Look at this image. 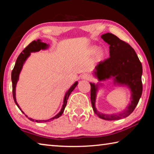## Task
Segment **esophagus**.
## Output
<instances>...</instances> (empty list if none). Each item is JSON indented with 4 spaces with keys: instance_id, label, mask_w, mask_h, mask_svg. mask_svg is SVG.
<instances>
[{
    "instance_id": "34e87169",
    "label": "esophagus",
    "mask_w": 154,
    "mask_h": 154,
    "mask_svg": "<svg viewBox=\"0 0 154 154\" xmlns=\"http://www.w3.org/2000/svg\"><path fill=\"white\" fill-rule=\"evenodd\" d=\"M82 79H85V80H90L91 79V76L90 75H89L88 73H84L83 75H82Z\"/></svg>"
}]
</instances>
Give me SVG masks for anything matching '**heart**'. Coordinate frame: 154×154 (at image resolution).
I'll return each mask as SVG.
<instances>
[{
	"label": "heart",
	"instance_id": "b5f03b06",
	"mask_svg": "<svg viewBox=\"0 0 154 154\" xmlns=\"http://www.w3.org/2000/svg\"><path fill=\"white\" fill-rule=\"evenodd\" d=\"M96 49L97 48H96V47H94V48H92V53H94V52L96 51ZM104 56V51L102 49H98L97 51V53H96V58L97 59H101Z\"/></svg>",
	"mask_w": 154,
	"mask_h": 154
}]
</instances>
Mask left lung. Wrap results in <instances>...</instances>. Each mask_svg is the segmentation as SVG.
Segmentation results:
<instances>
[{
    "label": "left lung",
    "mask_w": 154,
    "mask_h": 154,
    "mask_svg": "<svg viewBox=\"0 0 154 154\" xmlns=\"http://www.w3.org/2000/svg\"><path fill=\"white\" fill-rule=\"evenodd\" d=\"M101 38L109 45L110 57L100 62L95 67L94 75L100 82L90 83V98L93 110L99 118L106 120H117L131 114L136 107L143 92L142 64L134 49L111 33H106ZM112 78L115 85L128 87L131 93V103L127 109L117 114H104L95 108V98L99 88L103 86L100 81Z\"/></svg>",
    "instance_id": "1"
}]
</instances>
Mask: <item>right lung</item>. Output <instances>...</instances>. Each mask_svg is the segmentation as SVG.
<instances>
[{
  "label": "right lung",
  "mask_w": 154,
  "mask_h": 154,
  "mask_svg": "<svg viewBox=\"0 0 154 154\" xmlns=\"http://www.w3.org/2000/svg\"><path fill=\"white\" fill-rule=\"evenodd\" d=\"M49 45L48 44H46L45 43H43L41 41L40 39H38L37 41H33L32 43H30L29 45H28L26 48L24 50L22 51V53L20 54V56H18V58H17V60L15 62V64L14 66V69H13L12 72H11V81H12V88H13V97H14V100L15 101V103L16 104V105L17 106V107L20 109V111L22 112L24 114V112L22 111L20 106L18 105L16 100V97H15V88H16V85L17 83V81L19 80V76L20 74V72L22 71L23 65L25 63L26 60L27 58L30 56V53L32 52H36V51H39L41 49H46L47 48H48ZM78 84V82H76L72 86L69 88V90L67 91L65 94L64 98V101H63V105H62V109L60 111L59 113L55 116L53 118H51L49 119H46V120H35V119L30 118H28V116L26 115H25L26 117L30 119V121L32 122H38V123H42V122H50L54 120V119L58 118L59 117H60L62 116V114L63 113V112L64 111V109L66 107V103H67V100L69 98V95L71 94V93L73 91V90L75 88V87L77 86Z\"/></svg>",
  "instance_id": "1"
}]
</instances>
